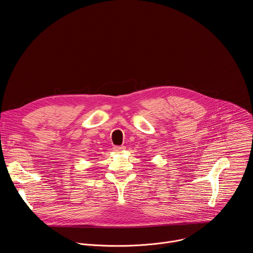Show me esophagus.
Instances as JSON below:
<instances>
[{"label":"esophagus","instance_id":"esophagus-1","mask_svg":"<svg viewBox=\"0 0 253 253\" xmlns=\"http://www.w3.org/2000/svg\"><path fill=\"white\" fill-rule=\"evenodd\" d=\"M114 149L116 151H123L125 149V146H114Z\"/></svg>","mask_w":253,"mask_h":253}]
</instances>
